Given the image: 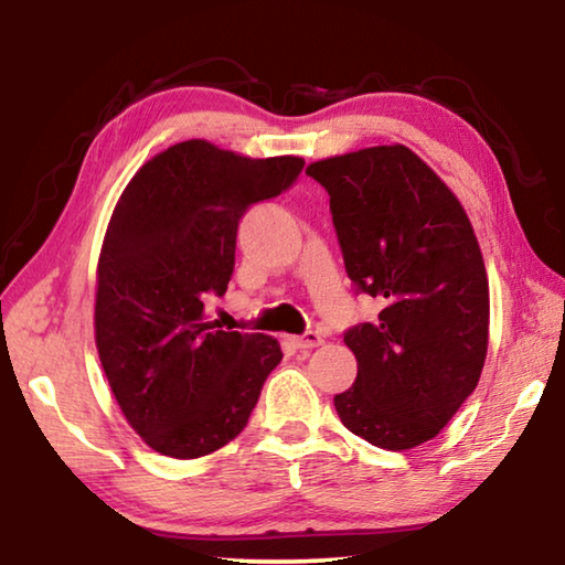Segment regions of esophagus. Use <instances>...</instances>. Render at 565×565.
Returning a JSON list of instances; mask_svg holds the SVG:
<instances>
[{
  "mask_svg": "<svg viewBox=\"0 0 565 565\" xmlns=\"http://www.w3.org/2000/svg\"><path fill=\"white\" fill-rule=\"evenodd\" d=\"M289 341H291V347H294V349H301V351L317 349V347H321V343H323V339L319 337L317 331H306L303 337H291Z\"/></svg>",
  "mask_w": 565,
  "mask_h": 565,
  "instance_id": "1",
  "label": "esophagus"
}]
</instances>
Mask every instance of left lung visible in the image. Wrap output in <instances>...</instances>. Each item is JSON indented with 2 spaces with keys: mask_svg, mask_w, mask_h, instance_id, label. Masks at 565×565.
I'll return each mask as SVG.
<instances>
[{
  "mask_svg": "<svg viewBox=\"0 0 565 565\" xmlns=\"http://www.w3.org/2000/svg\"><path fill=\"white\" fill-rule=\"evenodd\" d=\"M329 191L343 264L379 296V321L343 333L359 374L333 396L341 424L386 451L431 441L473 394L489 351V279L473 226L404 145L306 167Z\"/></svg>",
  "mask_w": 565,
  "mask_h": 565,
  "instance_id": "1",
  "label": "left lung"
}]
</instances>
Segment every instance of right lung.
I'll list each match as a JSON object with an SVG mask.
<instances>
[{"instance_id": "add662e5", "label": "right lung", "mask_w": 565, "mask_h": 565, "mask_svg": "<svg viewBox=\"0 0 565 565\" xmlns=\"http://www.w3.org/2000/svg\"><path fill=\"white\" fill-rule=\"evenodd\" d=\"M301 169V157L252 159L189 139L121 191L99 254L94 341L124 418L154 451H218L281 361L276 339L209 321L204 299L232 279L238 218Z\"/></svg>"}]
</instances>
